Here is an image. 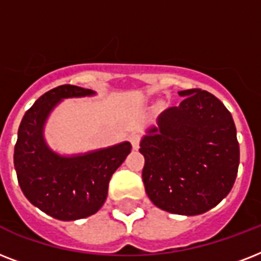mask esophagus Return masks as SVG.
<instances>
[{"instance_id": "esophagus-1", "label": "esophagus", "mask_w": 261, "mask_h": 261, "mask_svg": "<svg viewBox=\"0 0 261 261\" xmlns=\"http://www.w3.org/2000/svg\"><path fill=\"white\" fill-rule=\"evenodd\" d=\"M130 142H131V145H133V147H134V149H138L139 142H141V135H139V134H131Z\"/></svg>"}]
</instances>
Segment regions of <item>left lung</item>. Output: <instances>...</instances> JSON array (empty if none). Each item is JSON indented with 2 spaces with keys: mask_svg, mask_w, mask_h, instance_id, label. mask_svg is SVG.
<instances>
[{
  "mask_svg": "<svg viewBox=\"0 0 261 261\" xmlns=\"http://www.w3.org/2000/svg\"><path fill=\"white\" fill-rule=\"evenodd\" d=\"M180 106L159 116L139 151L151 202L172 214L198 215L215 207L237 177L240 146L231 114L210 92L187 89Z\"/></svg>",
  "mask_w": 261,
  "mask_h": 261,
  "instance_id": "left-lung-1",
  "label": "left lung"
}]
</instances>
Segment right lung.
Returning a JSON list of instances; mask_svg holds the SVG:
<instances>
[{
  "label": "right lung",
  "mask_w": 261,
  "mask_h": 261,
  "mask_svg": "<svg viewBox=\"0 0 261 261\" xmlns=\"http://www.w3.org/2000/svg\"><path fill=\"white\" fill-rule=\"evenodd\" d=\"M94 94L75 85L48 90L22 116L14 145V169L22 194L39 210L59 221L87 218L100 210L111 176L130 154L131 143L63 157L47 146L43 127L62 98Z\"/></svg>",
  "instance_id": "obj_1"
}]
</instances>
